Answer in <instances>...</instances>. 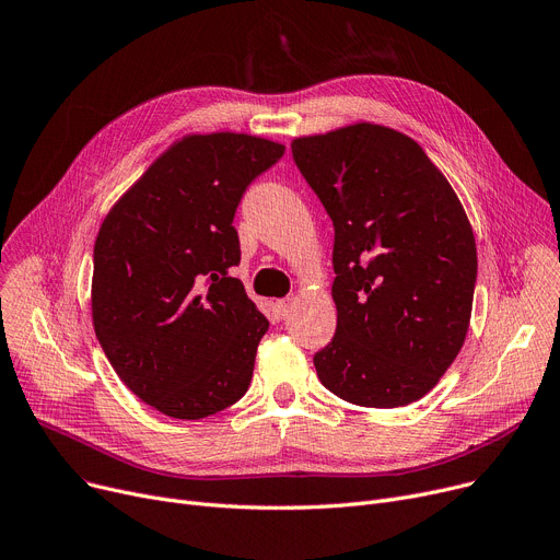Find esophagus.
Segmentation results:
<instances>
[{
	"label": "esophagus",
	"mask_w": 560,
	"mask_h": 560,
	"mask_svg": "<svg viewBox=\"0 0 560 560\" xmlns=\"http://www.w3.org/2000/svg\"><path fill=\"white\" fill-rule=\"evenodd\" d=\"M294 304H296V296H285V300H279V302H277V313H279L281 317H285V315L294 308Z\"/></svg>",
	"instance_id": "1"
}]
</instances>
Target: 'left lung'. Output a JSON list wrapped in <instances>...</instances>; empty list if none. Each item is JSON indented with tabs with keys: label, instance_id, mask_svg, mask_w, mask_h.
Listing matches in <instances>:
<instances>
[{
	"label": "left lung",
	"instance_id": "obj_1",
	"mask_svg": "<svg viewBox=\"0 0 560 560\" xmlns=\"http://www.w3.org/2000/svg\"><path fill=\"white\" fill-rule=\"evenodd\" d=\"M292 158L332 220L338 328L313 362L362 407L423 398L464 347L477 247L451 182L394 128L296 137Z\"/></svg>",
	"mask_w": 560,
	"mask_h": 560
}]
</instances>
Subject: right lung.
Instances as JSON below:
<instances>
[{
  "label": "right lung",
  "instance_id": "right-lung-1",
  "mask_svg": "<svg viewBox=\"0 0 560 560\" xmlns=\"http://www.w3.org/2000/svg\"><path fill=\"white\" fill-rule=\"evenodd\" d=\"M285 145L243 132L186 135L109 209L94 243L92 322L124 385L198 421L249 387L270 322L232 277L236 207Z\"/></svg>",
  "mask_w": 560,
  "mask_h": 560
}]
</instances>
